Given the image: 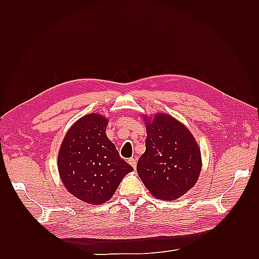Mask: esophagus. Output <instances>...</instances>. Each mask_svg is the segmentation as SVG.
<instances>
[{
    "mask_svg": "<svg viewBox=\"0 0 259 259\" xmlns=\"http://www.w3.org/2000/svg\"><path fill=\"white\" fill-rule=\"evenodd\" d=\"M128 162L131 164V166H133V167L136 169V166H137V161H136V159H135V158H130L129 160H128Z\"/></svg>",
    "mask_w": 259,
    "mask_h": 259,
    "instance_id": "34e87169",
    "label": "esophagus"
}]
</instances>
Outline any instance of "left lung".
<instances>
[{
	"mask_svg": "<svg viewBox=\"0 0 259 259\" xmlns=\"http://www.w3.org/2000/svg\"><path fill=\"white\" fill-rule=\"evenodd\" d=\"M146 151L137 171L158 199L174 200L197 183L201 170L200 150L190 131L164 113L146 118Z\"/></svg>",
	"mask_w": 259,
	"mask_h": 259,
	"instance_id": "obj_1",
	"label": "left lung"
}]
</instances>
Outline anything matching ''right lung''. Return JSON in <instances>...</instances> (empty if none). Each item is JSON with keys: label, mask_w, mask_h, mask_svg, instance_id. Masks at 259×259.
Returning a JSON list of instances; mask_svg holds the SVG:
<instances>
[{"label": "right lung", "mask_w": 259, "mask_h": 259, "mask_svg": "<svg viewBox=\"0 0 259 259\" xmlns=\"http://www.w3.org/2000/svg\"><path fill=\"white\" fill-rule=\"evenodd\" d=\"M107 124L100 114L84 115L71 126L59 151L58 168L65 188L91 205L108 201L134 170L108 139Z\"/></svg>", "instance_id": "right-lung-1"}]
</instances>
